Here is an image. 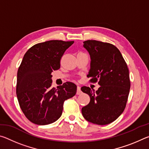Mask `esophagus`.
<instances>
[{
	"label": "esophagus",
	"mask_w": 149,
	"mask_h": 149,
	"mask_svg": "<svg viewBox=\"0 0 149 149\" xmlns=\"http://www.w3.org/2000/svg\"><path fill=\"white\" fill-rule=\"evenodd\" d=\"M77 95H80L81 94V87L79 86H77V93H76Z\"/></svg>",
	"instance_id": "1"
}]
</instances>
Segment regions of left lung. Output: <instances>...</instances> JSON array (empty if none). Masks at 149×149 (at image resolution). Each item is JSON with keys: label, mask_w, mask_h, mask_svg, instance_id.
<instances>
[{"label": "left lung", "mask_w": 149, "mask_h": 149, "mask_svg": "<svg viewBox=\"0 0 149 149\" xmlns=\"http://www.w3.org/2000/svg\"><path fill=\"white\" fill-rule=\"evenodd\" d=\"M91 57L88 77L100 87L97 91L84 86L81 90L90 97V102L81 109L88 122L107 125L114 122L124 110L130 89L129 70L116 47L95 40L84 42Z\"/></svg>", "instance_id": "left-lung-1"}]
</instances>
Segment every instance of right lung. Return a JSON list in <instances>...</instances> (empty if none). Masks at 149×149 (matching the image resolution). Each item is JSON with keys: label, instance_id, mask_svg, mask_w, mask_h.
Masks as SVG:
<instances>
[{"label": "right lung", "instance_id": "obj_1", "mask_svg": "<svg viewBox=\"0 0 149 149\" xmlns=\"http://www.w3.org/2000/svg\"><path fill=\"white\" fill-rule=\"evenodd\" d=\"M74 41L51 40L33 45L26 52L17 74L16 95L19 107L30 122L52 123L61 116L65 100L74 97L77 86L66 82L52 88L51 75Z\"/></svg>", "mask_w": 149, "mask_h": 149}]
</instances>
